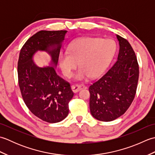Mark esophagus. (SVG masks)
Listing matches in <instances>:
<instances>
[{
  "label": "esophagus",
  "instance_id": "obj_1",
  "mask_svg": "<svg viewBox=\"0 0 155 155\" xmlns=\"http://www.w3.org/2000/svg\"><path fill=\"white\" fill-rule=\"evenodd\" d=\"M86 88V87H85L83 84H81V85L73 84L71 86V89L72 91H73V93H77V92H78L81 89H83V88Z\"/></svg>",
  "mask_w": 155,
  "mask_h": 155
}]
</instances>
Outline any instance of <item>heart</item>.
<instances>
[{
	"mask_svg": "<svg viewBox=\"0 0 155 155\" xmlns=\"http://www.w3.org/2000/svg\"><path fill=\"white\" fill-rule=\"evenodd\" d=\"M115 44L110 39L84 37L77 39L69 45L68 52H61L58 63L62 74L70 78L72 71L80 68L74 76L75 80L83 81L89 76L97 77L103 73L113 57Z\"/></svg>",
	"mask_w": 155,
	"mask_h": 155,
	"instance_id": "b5f03b06",
	"label": "heart"
}]
</instances>
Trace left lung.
I'll list each match as a JSON object with an SVG mask.
<instances>
[{"instance_id":"1","label":"left lung","mask_w":155,"mask_h":155,"mask_svg":"<svg viewBox=\"0 0 155 155\" xmlns=\"http://www.w3.org/2000/svg\"><path fill=\"white\" fill-rule=\"evenodd\" d=\"M116 37L119 45L117 62L89 87L91 113L101 121L114 120L127 110L139 81V64L132 47L119 35Z\"/></svg>"}]
</instances>
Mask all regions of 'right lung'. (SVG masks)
<instances>
[{"label": "right lung", "mask_w": 155, "mask_h": 155, "mask_svg": "<svg viewBox=\"0 0 155 155\" xmlns=\"http://www.w3.org/2000/svg\"><path fill=\"white\" fill-rule=\"evenodd\" d=\"M67 31H41L28 39L20 52L18 77L25 103L32 114L49 123L60 122L68 114L74 93L70 84L56 73ZM38 51L51 56L49 66L39 68L33 61Z\"/></svg>", "instance_id": "right-lung-1"}]
</instances>
